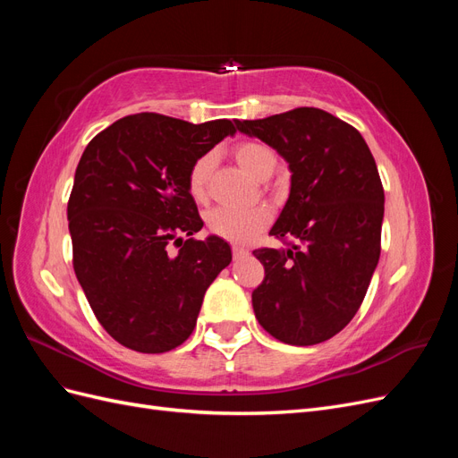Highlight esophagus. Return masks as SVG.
Segmentation results:
<instances>
[{
    "label": "esophagus",
    "mask_w": 458,
    "mask_h": 458,
    "mask_svg": "<svg viewBox=\"0 0 458 458\" xmlns=\"http://www.w3.org/2000/svg\"><path fill=\"white\" fill-rule=\"evenodd\" d=\"M246 254H248L246 248H242V246H233V258H234V259H239V258H242V256H246Z\"/></svg>",
    "instance_id": "1"
}]
</instances>
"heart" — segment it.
Returning <instances> with one entry per match:
<instances>
[{
  "instance_id": "b5f03b06",
  "label": "heart",
  "mask_w": 458,
  "mask_h": 458,
  "mask_svg": "<svg viewBox=\"0 0 458 458\" xmlns=\"http://www.w3.org/2000/svg\"><path fill=\"white\" fill-rule=\"evenodd\" d=\"M234 160H237L242 168L256 179L271 175L276 157L275 152L263 143L258 141H242L233 148ZM214 165V157L204 155L195 164L191 165L187 175V189L189 195L195 200H204L208 179H210ZM269 210L267 208H214L212 212L206 216L208 231L216 237L225 239L234 244H246L267 227L269 224Z\"/></svg>"
}]
</instances>
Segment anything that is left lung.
Returning <instances> with one entry per match:
<instances>
[{"instance_id":"8db88e82","label":"left lung","mask_w":458,"mask_h":458,"mask_svg":"<svg viewBox=\"0 0 458 458\" xmlns=\"http://www.w3.org/2000/svg\"><path fill=\"white\" fill-rule=\"evenodd\" d=\"M234 123L286 160L290 192L269 234L301 242L254 250L266 269L252 293L256 318L284 344H321L352 321L378 266L377 162L361 133L321 108Z\"/></svg>"}]
</instances>
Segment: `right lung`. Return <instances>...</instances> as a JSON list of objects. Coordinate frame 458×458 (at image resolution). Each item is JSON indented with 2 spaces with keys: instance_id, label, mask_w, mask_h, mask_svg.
<instances>
[{
  "instance_id": "obj_1",
  "label": "right lung",
  "mask_w": 458,
  "mask_h": 458,
  "mask_svg": "<svg viewBox=\"0 0 458 458\" xmlns=\"http://www.w3.org/2000/svg\"><path fill=\"white\" fill-rule=\"evenodd\" d=\"M234 131L231 120L141 113L95 135L78 162L68 200L74 271L97 321L130 350L182 345L208 286L231 263L224 239L192 237L204 221L187 175Z\"/></svg>"
}]
</instances>
